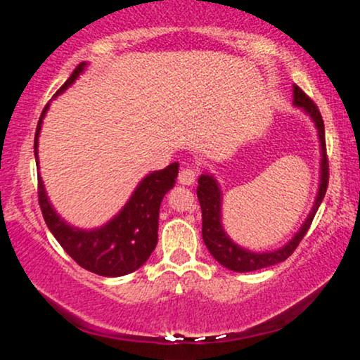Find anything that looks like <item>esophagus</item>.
<instances>
[{
    "mask_svg": "<svg viewBox=\"0 0 360 360\" xmlns=\"http://www.w3.org/2000/svg\"><path fill=\"white\" fill-rule=\"evenodd\" d=\"M195 179H196L195 170L190 169V167H184V169L180 170L179 181H180L181 185H193L195 184Z\"/></svg>",
    "mask_w": 360,
    "mask_h": 360,
    "instance_id": "1",
    "label": "esophagus"
}]
</instances>
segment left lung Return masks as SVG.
Returning <instances> with one entry per match:
<instances>
[{
	"label": "left lung",
	"mask_w": 360,
	"mask_h": 360,
	"mask_svg": "<svg viewBox=\"0 0 360 360\" xmlns=\"http://www.w3.org/2000/svg\"><path fill=\"white\" fill-rule=\"evenodd\" d=\"M293 105L300 106L304 112H308L318 129L319 142H321V179H319L318 196L314 200L313 210L309 211L308 218L304 219L302 229L293 236V239L290 243L277 250H272V252H250V250L234 244L229 239V236L224 233L223 226H221V191L218 184L208 174H203L198 179L196 195H198L201 216H203V228H201L203 240L211 255L223 267L233 270V272H252V270L270 267V265L280 264L285 259H288L295 252V249L298 248V244L302 243L304 234L308 233L314 214H316L319 205H321L324 195H326L329 181V164L326 155V139H324V122L321 112H319L318 106L314 105L311 98L298 85H293Z\"/></svg>",
	"instance_id": "8db88e82"
}]
</instances>
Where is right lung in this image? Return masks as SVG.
Returning <instances> with one entry per match:
<instances>
[{
  "mask_svg": "<svg viewBox=\"0 0 360 360\" xmlns=\"http://www.w3.org/2000/svg\"><path fill=\"white\" fill-rule=\"evenodd\" d=\"M85 65L86 63L82 62L72 72L68 80L57 90L56 96L65 91L77 80ZM47 110L49 103L39 117L36 137H34V155L37 165L39 134ZM176 175H179V162H174L164 170L152 172L141 181L120 214L100 229L83 231L72 228L60 219V216L49 203L41 175H37L39 205L44 221L53 238L80 267L103 277H121L139 269L155 249L160 203L167 191L175 185Z\"/></svg>",
  "mask_w": 360,
  "mask_h": 360,
  "instance_id": "1",
  "label": "right lung"
}]
</instances>
